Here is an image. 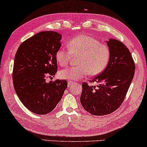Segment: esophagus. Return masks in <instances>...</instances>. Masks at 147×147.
<instances>
[{
  "label": "esophagus",
  "instance_id": "1",
  "mask_svg": "<svg viewBox=\"0 0 147 147\" xmlns=\"http://www.w3.org/2000/svg\"><path fill=\"white\" fill-rule=\"evenodd\" d=\"M73 84H74V83L72 82H68V87H70V86H73Z\"/></svg>",
  "mask_w": 147,
  "mask_h": 147
}]
</instances>
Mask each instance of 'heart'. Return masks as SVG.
<instances>
[{
	"instance_id": "obj_1",
	"label": "heart",
	"mask_w": 147,
	"mask_h": 147,
	"mask_svg": "<svg viewBox=\"0 0 147 147\" xmlns=\"http://www.w3.org/2000/svg\"><path fill=\"white\" fill-rule=\"evenodd\" d=\"M69 50L60 48L55 53L58 64L65 67L72 55H78V65L59 71V77L74 81L82 78L90 73L94 76L101 73L106 68L110 57V50L105 44L88 35L76 36L67 42Z\"/></svg>"
}]
</instances>
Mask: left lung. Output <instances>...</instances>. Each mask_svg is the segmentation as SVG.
Instances as JSON below:
<instances>
[{
  "label": "left lung",
  "instance_id": "8db88e82",
  "mask_svg": "<svg viewBox=\"0 0 147 147\" xmlns=\"http://www.w3.org/2000/svg\"><path fill=\"white\" fill-rule=\"evenodd\" d=\"M110 57L105 69L90 81L97 87L82 84L80 103L85 110L95 116H103L116 110L124 101L133 80L135 63L128 48L120 41H107Z\"/></svg>",
  "mask_w": 147,
  "mask_h": 147
}]
</instances>
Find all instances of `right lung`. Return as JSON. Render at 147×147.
I'll return each instance as SVG.
<instances>
[{"mask_svg": "<svg viewBox=\"0 0 147 147\" xmlns=\"http://www.w3.org/2000/svg\"><path fill=\"white\" fill-rule=\"evenodd\" d=\"M62 36L55 31H42L21 44L16 53L13 84L21 102L36 115L52 112L61 99L67 82H46L55 75L57 64L55 53L61 46Z\"/></svg>", "mask_w": 147, "mask_h": 147, "instance_id": "add662e5", "label": "right lung"}]
</instances>
